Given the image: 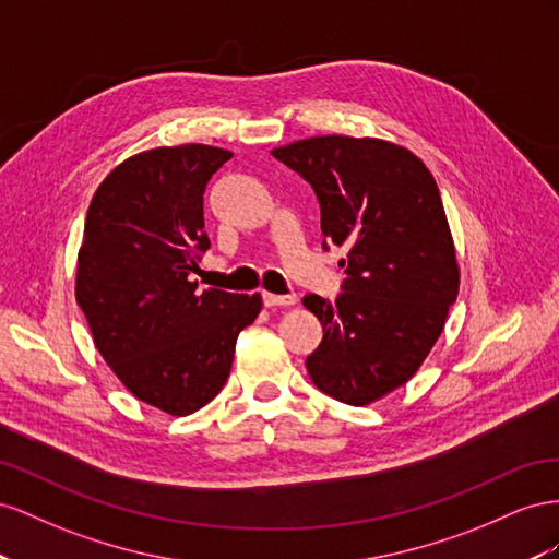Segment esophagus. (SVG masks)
<instances>
[{"mask_svg":"<svg viewBox=\"0 0 559 559\" xmlns=\"http://www.w3.org/2000/svg\"><path fill=\"white\" fill-rule=\"evenodd\" d=\"M262 299L266 307H293L297 301L295 295H271V293H262Z\"/></svg>","mask_w":559,"mask_h":559,"instance_id":"1","label":"esophagus"}]
</instances>
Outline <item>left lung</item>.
I'll return each mask as SVG.
<instances>
[{"mask_svg":"<svg viewBox=\"0 0 559 559\" xmlns=\"http://www.w3.org/2000/svg\"><path fill=\"white\" fill-rule=\"evenodd\" d=\"M271 154L313 187L323 236L348 252L344 293L301 299L323 325L307 372L334 401L370 405L417 374L459 295L440 189L417 154L379 138L318 135Z\"/></svg>","mask_w":559,"mask_h":559,"instance_id":"1","label":"left lung"}]
</instances>
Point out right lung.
Instances as JSON below:
<instances>
[{
    "label": "right lung",
    "mask_w": 559,
    "mask_h": 559,
    "mask_svg": "<svg viewBox=\"0 0 559 559\" xmlns=\"http://www.w3.org/2000/svg\"><path fill=\"white\" fill-rule=\"evenodd\" d=\"M231 158L211 145L126 158L95 189L76 258V305L93 344L138 401L173 417L209 405L229 377L238 332L262 297L189 281L211 241L203 191Z\"/></svg>",
    "instance_id": "1"
}]
</instances>
